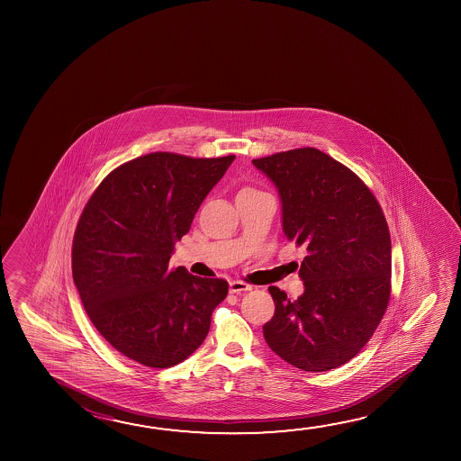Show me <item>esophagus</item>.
I'll list each match as a JSON object with an SVG mask.
<instances>
[{"label": "esophagus", "mask_w": 461, "mask_h": 461, "mask_svg": "<svg viewBox=\"0 0 461 461\" xmlns=\"http://www.w3.org/2000/svg\"><path fill=\"white\" fill-rule=\"evenodd\" d=\"M250 289H252V286L248 283H242V281H231L230 283V293L231 294H242V293L250 291Z\"/></svg>", "instance_id": "1"}]
</instances>
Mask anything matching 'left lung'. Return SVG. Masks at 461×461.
Segmentation results:
<instances>
[{
  "label": "left lung",
  "mask_w": 461,
  "mask_h": 461,
  "mask_svg": "<svg viewBox=\"0 0 461 461\" xmlns=\"http://www.w3.org/2000/svg\"><path fill=\"white\" fill-rule=\"evenodd\" d=\"M278 189L287 241L307 249L299 268L303 293L291 301L268 287L275 315L264 338L275 354L303 371L348 363L370 340L391 295V234L366 185L315 148L254 158Z\"/></svg>",
  "instance_id": "obj_1"
}]
</instances>
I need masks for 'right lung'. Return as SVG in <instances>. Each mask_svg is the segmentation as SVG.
Returning a JSON list of instances; mask_svg holds the SVG:
<instances>
[{
	"label": "right lung",
	"mask_w": 461,
	"mask_h": 461,
	"mask_svg": "<svg viewBox=\"0 0 461 461\" xmlns=\"http://www.w3.org/2000/svg\"><path fill=\"white\" fill-rule=\"evenodd\" d=\"M233 160L133 158L107 175L78 220L72 275L85 312L115 350L144 366L186 360L227 297L225 279L194 276L168 260Z\"/></svg>",
	"instance_id": "add662e5"
}]
</instances>
